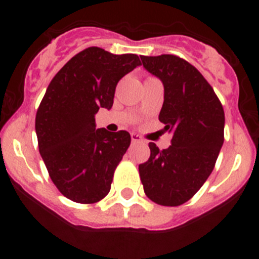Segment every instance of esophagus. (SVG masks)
Here are the masks:
<instances>
[{"mask_svg":"<svg viewBox=\"0 0 259 259\" xmlns=\"http://www.w3.org/2000/svg\"><path fill=\"white\" fill-rule=\"evenodd\" d=\"M132 142L134 143V144H135V143H140V142H143V138L140 137V135L133 133V134H132Z\"/></svg>","mask_w":259,"mask_h":259,"instance_id":"1","label":"esophagus"}]
</instances>
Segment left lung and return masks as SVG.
<instances>
[{
  "mask_svg": "<svg viewBox=\"0 0 259 259\" xmlns=\"http://www.w3.org/2000/svg\"><path fill=\"white\" fill-rule=\"evenodd\" d=\"M143 66L164 86L159 120L171 134L160 150L149 144L150 158L139 165L145 194L156 204L188 202L213 171L224 142V110L213 88L193 65L174 55L142 56Z\"/></svg>",
  "mask_w": 259,
  "mask_h": 259,
  "instance_id": "1",
  "label": "left lung"
}]
</instances>
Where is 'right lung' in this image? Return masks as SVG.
Returning <instances> with one entry per match:
<instances>
[{
  "instance_id": "obj_1",
  "label": "right lung",
  "mask_w": 259,
  "mask_h": 259,
  "mask_svg": "<svg viewBox=\"0 0 259 259\" xmlns=\"http://www.w3.org/2000/svg\"><path fill=\"white\" fill-rule=\"evenodd\" d=\"M139 65L138 55L89 48L50 82L36 114L38 150L50 178L72 202L96 203L110 192L132 138L125 130L96 129L95 115L110 110L119 80Z\"/></svg>"
}]
</instances>
